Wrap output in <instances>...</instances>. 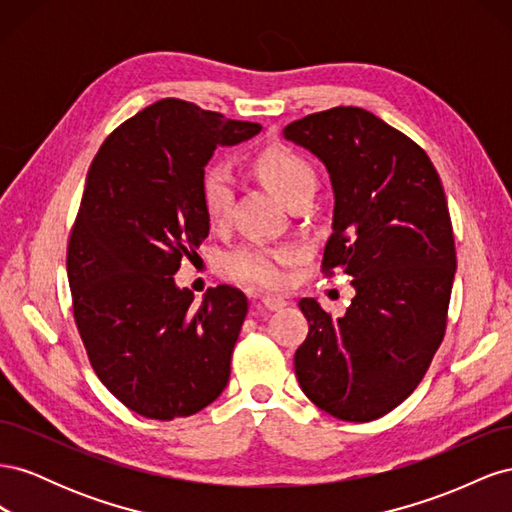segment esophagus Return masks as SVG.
Returning <instances> with one entry per match:
<instances>
[{"label": "esophagus", "instance_id": "34e87169", "mask_svg": "<svg viewBox=\"0 0 512 512\" xmlns=\"http://www.w3.org/2000/svg\"><path fill=\"white\" fill-rule=\"evenodd\" d=\"M262 307L269 309V312H277V309L286 307V301L282 297H275V294H265L262 297Z\"/></svg>", "mask_w": 512, "mask_h": 512}]
</instances>
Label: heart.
I'll list each match as a JSON object with an SVG mask.
<instances>
[{
    "instance_id": "obj_1",
    "label": "heart",
    "mask_w": 512,
    "mask_h": 512,
    "mask_svg": "<svg viewBox=\"0 0 512 512\" xmlns=\"http://www.w3.org/2000/svg\"><path fill=\"white\" fill-rule=\"evenodd\" d=\"M254 168L286 205L316 190V168L297 149L286 145L265 147L254 158ZM200 200L211 224H224L235 203V177L226 164L213 162L200 175ZM299 260L294 245L243 243L224 258V269L235 280L277 288L286 282V269Z\"/></svg>"
}]
</instances>
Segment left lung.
Returning <instances> with one entry per match:
<instances>
[{
    "label": "left lung",
    "mask_w": 512,
    "mask_h": 512,
    "mask_svg": "<svg viewBox=\"0 0 512 512\" xmlns=\"http://www.w3.org/2000/svg\"><path fill=\"white\" fill-rule=\"evenodd\" d=\"M284 138L329 170L322 271L350 275L356 290L339 318L299 301L309 333L294 374L320 410L376 421L416 389L444 339L457 256L442 181L412 138L359 106L292 121Z\"/></svg>",
    "instance_id": "left-lung-1"
}]
</instances>
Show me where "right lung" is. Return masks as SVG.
I'll list each match as a JSON object with an SVG mask.
<instances>
[{
  "instance_id": "right-lung-1",
  "label": "right lung",
  "mask_w": 512,
  "mask_h": 512,
  "mask_svg": "<svg viewBox=\"0 0 512 512\" xmlns=\"http://www.w3.org/2000/svg\"><path fill=\"white\" fill-rule=\"evenodd\" d=\"M260 130L166 98L89 166L66 260L74 322L102 384L136 414L192 416L226 389L247 297L218 286L196 303L175 273L209 235L200 175L213 151Z\"/></svg>"
}]
</instances>
